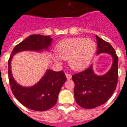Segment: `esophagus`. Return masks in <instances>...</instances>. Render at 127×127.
<instances>
[{
	"label": "esophagus",
	"instance_id": "esophagus-1",
	"mask_svg": "<svg viewBox=\"0 0 127 127\" xmlns=\"http://www.w3.org/2000/svg\"><path fill=\"white\" fill-rule=\"evenodd\" d=\"M65 76H66V77H67V79H68V80H69V79H71L72 76H71V75H70V74H69L66 73V74H65Z\"/></svg>",
	"mask_w": 127,
	"mask_h": 127
}]
</instances>
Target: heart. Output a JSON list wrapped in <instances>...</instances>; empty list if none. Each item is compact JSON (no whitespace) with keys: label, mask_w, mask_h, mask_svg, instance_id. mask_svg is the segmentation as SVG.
I'll use <instances>...</instances> for the list:
<instances>
[{"label":"heart","mask_w":127,"mask_h":127,"mask_svg":"<svg viewBox=\"0 0 127 127\" xmlns=\"http://www.w3.org/2000/svg\"><path fill=\"white\" fill-rule=\"evenodd\" d=\"M96 48V44L92 39H66L57 44V55H53L52 58L57 63L61 62V58L63 60H68V64L72 69L81 70L90 64Z\"/></svg>","instance_id":"obj_1"}]
</instances>
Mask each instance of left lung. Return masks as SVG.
Returning <instances> with one entry per match:
<instances>
[{
  "label": "left lung",
  "instance_id": "8db88e82",
  "mask_svg": "<svg viewBox=\"0 0 127 127\" xmlns=\"http://www.w3.org/2000/svg\"><path fill=\"white\" fill-rule=\"evenodd\" d=\"M97 55L107 53L113 58V64L107 73L98 76L94 72L93 65L79 73L72 75L74 82V98L79 106L93 109L105 103L116 90L118 74V57L109 42L96 35Z\"/></svg>",
  "mask_w": 127,
  "mask_h": 127
}]
</instances>
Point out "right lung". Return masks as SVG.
<instances>
[{
	"instance_id": "add662e5",
	"label": "right lung",
	"mask_w": 127,
	"mask_h": 127,
	"mask_svg": "<svg viewBox=\"0 0 127 127\" xmlns=\"http://www.w3.org/2000/svg\"><path fill=\"white\" fill-rule=\"evenodd\" d=\"M52 40L50 35H31L14 47L9 59L8 74L11 91L22 105L33 111H44L55 105L62 86L67 80L65 75L62 70L55 72L48 69L38 83L25 87L19 85L14 79L11 72V60L13 56L21 51H48Z\"/></svg>"
}]
</instances>
